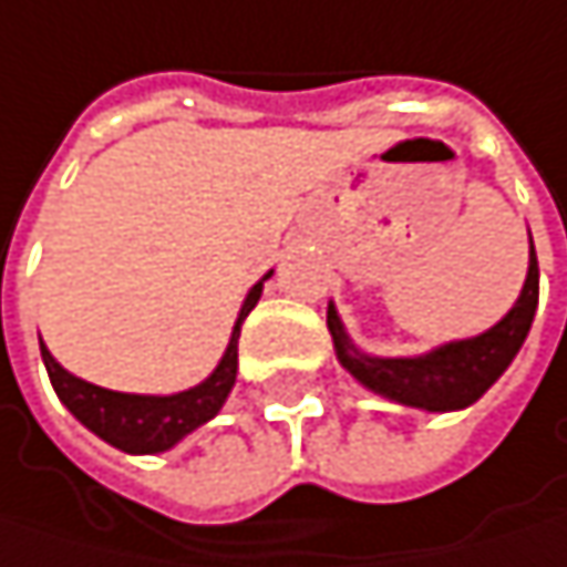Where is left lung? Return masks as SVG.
<instances>
[{
	"label": "left lung",
	"mask_w": 567,
	"mask_h": 567,
	"mask_svg": "<svg viewBox=\"0 0 567 567\" xmlns=\"http://www.w3.org/2000/svg\"><path fill=\"white\" fill-rule=\"evenodd\" d=\"M539 308V262L529 236V272L516 305L484 334L441 343L419 357H373L363 353L337 315L334 301L328 305V331L334 337L340 367L370 392L395 405L422 412H457L474 405L513 363L523 340L533 328Z\"/></svg>",
	"instance_id": "8db88e82"
}]
</instances>
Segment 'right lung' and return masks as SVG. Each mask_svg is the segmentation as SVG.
<instances>
[{
    "instance_id": "1",
    "label": "right lung",
    "mask_w": 567,
    "mask_h": 567,
    "mask_svg": "<svg viewBox=\"0 0 567 567\" xmlns=\"http://www.w3.org/2000/svg\"><path fill=\"white\" fill-rule=\"evenodd\" d=\"M272 272H266L259 282L249 288L236 324H233L230 343L220 357V363L214 367V373L197 383V386L172 392V395H138V392H116V389H103L80 380L74 373H68L51 350L41 343V360L44 370L51 377V386L58 392V399L68 405V412L78 419L83 429H90L96 437H103L106 444L126 451V454H162L172 451L181 437H187L194 429L207 425L227 402L233 383H236V367H239V328L249 318V311L256 308L262 285Z\"/></svg>"
}]
</instances>
